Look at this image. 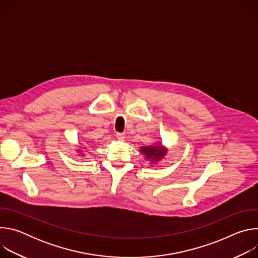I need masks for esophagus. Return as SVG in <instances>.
<instances>
[{"mask_svg": "<svg viewBox=\"0 0 258 258\" xmlns=\"http://www.w3.org/2000/svg\"><path fill=\"white\" fill-rule=\"evenodd\" d=\"M116 137H117V139H118L119 141H124V139H125V135L122 134V133H117Z\"/></svg>", "mask_w": 258, "mask_h": 258, "instance_id": "esophagus-1", "label": "esophagus"}]
</instances>
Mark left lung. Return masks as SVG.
<instances>
[{"label":"left lung","instance_id":"left-lung-1","mask_svg":"<svg viewBox=\"0 0 258 258\" xmlns=\"http://www.w3.org/2000/svg\"><path fill=\"white\" fill-rule=\"evenodd\" d=\"M142 152L146 154L147 158H152L154 160L160 159L162 155H164V150L161 149V146L157 147H143Z\"/></svg>","mask_w":258,"mask_h":258}]
</instances>
